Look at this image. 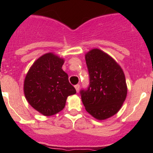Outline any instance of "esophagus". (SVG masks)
<instances>
[{"mask_svg": "<svg viewBox=\"0 0 153 153\" xmlns=\"http://www.w3.org/2000/svg\"><path fill=\"white\" fill-rule=\"evenodd\" d=\"M74 87H75L76 90V92H79V84H76L74 86Z\"/></svg>", "mask_w": 153, "mask_h": 153, "instance_id": "esophagus-1", "label": "esophagus"}]
</instances>
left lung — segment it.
I'll use <instances>...</instances> for the list:
<instances>
[{
	"label": "left lung",
	"instance_id": "obj_1",
	"mask_svg": "<svg viewBox=\"0 0 153 153\" xmlns=\"http://www.w3.org/2000/svg\"><path fill=\"white\" fill-rule=\"evenodd\" d=\"M85 59L90 85L80 90L82 102L94 118L106 120L120 110L126 98L125 75L114 59L101 50H91Z\"/></svg>",
	"mask_w": 153,
	"mask_h": 153
}]
</instances>
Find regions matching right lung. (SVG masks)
Masks as SVG:
<instances>
[{"mask_svg": "<svg viewBox=\"0 0 153 153\" xmlns=\"http://www.w3.org/2000/svg\"><path fill=\"white\" fill-rule=\"evenodd\" d=\"M63 63V59L53 53H46L33 63L24 79L27 100L44 116L61 111L67 97L76 93L67 74L62 70Z\"/></svg>", "mask_w": 153, "mask_h": 153, "instance_id": "right-lung-1", "label": "right lung"}]
</instances>
